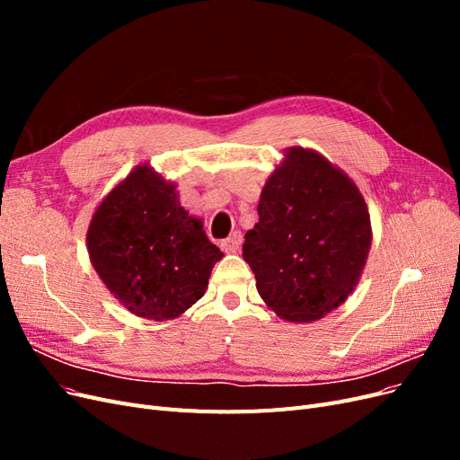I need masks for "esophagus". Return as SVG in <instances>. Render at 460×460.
<instances>
[{"label": "esophagus", "instance_id": "obj_1", "mask_svg": "<svg viewBox=\"0 0 460 460\" xmlns=\"http://www.w3.org/2000/svg\"><path fill=\"white\" fill-rule=\"evenodd\" d=\"M220 247L225 249L226 253H238L240 247H242V232H234L230 234L226 240L220 242Z\"/></svg>", "mask_w": 460, "mask_h": 460}]
</instances>
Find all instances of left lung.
Wrapping results in <instances>:
<instances>
[{
    "label": "left lung",
    "instance_id": "1",
    "mask_svg": "<svg viewBox=\"0 0 460 460\" xmlns=\"http://www.w3.org/2000/svg\"><path fill=\"white\" fill-rule=\"evenodd\" d=\"M243 259L288 323H313L353 294L372 245L363 193L318 151L294 146L267 178Z\"/></svg>",
    "mask_w": 460,
    "mask_h": 460
}]
</instances>
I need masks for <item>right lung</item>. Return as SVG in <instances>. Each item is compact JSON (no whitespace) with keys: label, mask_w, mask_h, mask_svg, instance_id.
<instances>
[{"label":"right lung","mask_w":460,"mask_h":460,"mask_svg":"<svg viewBox=\"0 0 460 460\" xmlns=\"http://www.w3.org/2000/svg\"><path fill=\"white\" fill-rule=\"evenodd\" d=\"M97 276L124 309L174 320L199 301L220 249L180 205L176 182L137 164L97 205L86 234Z\"/></svg>","instance_id":"1"}]
</instances>
